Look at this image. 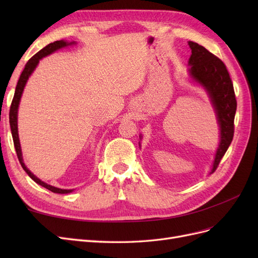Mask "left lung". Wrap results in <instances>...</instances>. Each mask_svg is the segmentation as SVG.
Wrapping results in <instances>:
<instances>
[{
  "mask_svg": "<svg viewBox=\"0 0 258 258\" xmlns=\"http://www.w3.org/2000/svg\"><path fill=\"white\" fill-rule=\"evenodd\" d=\"M188 45L191 49L188 61L189 73L209 92L221 127V142L215 155L213 173L232 141L237 100L233 84L224 62L198 43L188 42Z\"/></svg>",
  "mask_w": 258,
  "mask_h": 258,
  "instance_id": "1",
  "label": "left lung"
}]
</instances>
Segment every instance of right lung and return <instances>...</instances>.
I'll return each mask as SVG.
<instances>
[{"mask_svg":"<svg viewBox=\"0 0 258 258\" xmlns=\"http://www.w3.org/2000/svg\"><path fill=\"white\" fill-rule=\"evenodd\" d=\"M73 44V43H70ZM69 45L67 42L64 41H56L53 43L48 44L47 46H45L43 49H41L38 52H36L32 58H30V60L27 62V64L23 69L22 73L20 74V77L18 80L17 86H16V90H15V95L12 101L11 104V108H10V123H11V130H12V136H13V141H14V146L15 150H16L17 153V157L18 160L20 162V165L22 167V169L26 171L28 173V175L33 179V181L37 184H40L41 186L47 188L48 190L52 191V192H57V194H69L71 192V189H61V188H57V187H53L51 185L46 184L44 182H42L40 178H37L31 171L26 167L25 163H23V159H22V154H21V148H20V143H19V138H18V128H17V112H18V105H19V101L22 95L23 88H25V85L29 79V76L32 74L33 70L36 68L38 61H40L43 57L47 56V54H50L51 52H53L54 50H57L59 48L64 47V46Z\"/></svg>","mask_w":258,"mask_h":258,"instance_id":"1","label":"right lung"}]
</instances>
